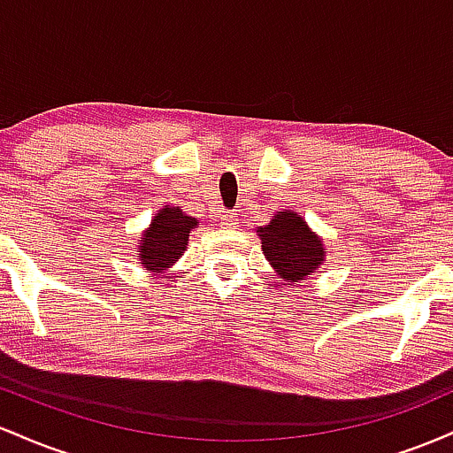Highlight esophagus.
I'll return each instance as SVG.
<instances>
[{
	"instance_id": "esophagus-1",
	"label": "esophagus",
	"mask_w": 453,
	"mask_h": 453,
	"mask_svg": "<svg viewBox=\"0 0 453 453\" xmlns=\"http://www.w3.org/2000/svg\"><path fill=\"white\" fill-rule=\"evenodd\" d=\"M236 223H238V219H236V215H234V212H230V211L221 212V226L236 227Z\"/></svg>"
}]
</instances>
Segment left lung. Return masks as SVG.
<instances>
[{
    "instance_id": "left-lung-1",
    "label": "left lung",
    "mask_w": 453,
    "mask_h": 453,
    "mask_svg": "<svg viewBox=\"0 0 453 453\" xmlns=\"http://www.w3.org/2000/svg\"><path fill=\"white\" fill-rule=\"evenodd\" d=\"M262 251L288 285L304 280L324 262V244L296 212H279L268 226L259 227Z\"/></svg>"
}]
</instances>
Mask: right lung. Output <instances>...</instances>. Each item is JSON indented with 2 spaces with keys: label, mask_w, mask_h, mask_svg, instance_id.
<instances>
[{
  "label": "right lung",
  "mask_w": 453,
  "mask_h": 453,
  "mask_svg": "<svg viewBox=\"0 0 453 453\" xmlns=\"http://www.w3.org/2000/svg\"><path fill=\"white\" fill-rule=\"evenodd\" d=\"M197 226L194 217H187L183 211L164 209L157 212L150 227L144 234V241L140 242V262L147 270H164L183 256L189 232Z\"/></svg>",
  "instance_id": "1"
}]
</instances>
